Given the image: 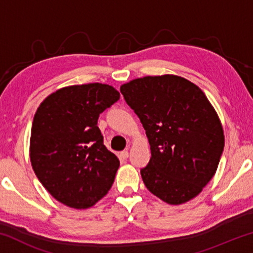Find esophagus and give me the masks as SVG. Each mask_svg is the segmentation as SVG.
<instances>
[{
	"mask_svg": "<svg viewBox=\"0 0 253 253\" xmlns=\"http://www.w3.org/2000/svg\"><path fill=\"white\" fill-rule=\"evenodd\" d=\"M121 156H122L123 160H127L128 156H129V153H128V151H123L121 153Z\"/></svg>",
	"mask_w": 253,
	"mask_h": 253,
	"instance_id": "34e87169",
	"label": "esophagus"
}]
</instances>
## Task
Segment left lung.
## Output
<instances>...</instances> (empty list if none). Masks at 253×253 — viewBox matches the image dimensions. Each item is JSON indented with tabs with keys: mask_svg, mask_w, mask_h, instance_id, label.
<instances>
[{
	"mask_svg": "<svg viewBox=\"0 0 253 253\" xmlns=\"http://www.w3.org/2000/svg\"><path fill=\"white\" fill-rule=\"evenodd\" d=\"M121 92L151 145V160L140 169L147 190L172 205L199 195L224 148L223 128L204 92L174 75L134 79Z\"/></svg>",
	"mask_w": 253,
	"mask_h": 253,
	"instance_id": "1",
	"label": "left lung"
}]
</instances>
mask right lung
Segmentation results:
<instances>
[{"label": "right lung", "mask_w": 253, "mask_h": 253, "mask_svg": "<svg viewBox=\"0 0 253 253\" xmlns=\"http://www.w3.org/2000/svg\"><path fill=\"white\" fill-rule=\"evenodd\" d=\"M121 95L109 84L59 89L34 115L30 160L37 177L67 207L88 209L108 193L119 168L97 126L102 111Z\"/></svg>", "instance_id": "right-lung-1"}]
</instances>
